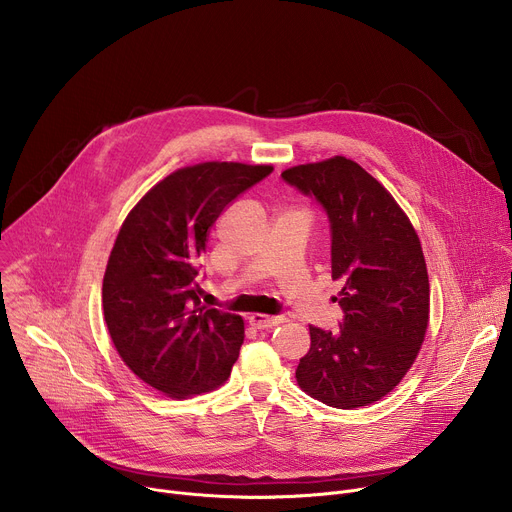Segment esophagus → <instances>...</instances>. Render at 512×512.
<instances>
[{
  "label": "esophagus",
  "instance_id": "esophagus-1",
  "mask_svg": "<svg viewBox=\"0 0 512 512\" xmlns=\"http://www.w3.org/2000/svg\"><path fill=\"white\" fill-rule=\"evenodd\" d=\"M283 316H263V314H253L249 318V324L257 330H267V328H275L279 324H283Z\"/></svg>",
  "mask_w": 512,
  "mask_h": 512
}]
</instances>
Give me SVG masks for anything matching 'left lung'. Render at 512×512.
I'll return each mask as SVG.
<instances>
[{"mask_svg":"<svg viewBox=\"0 0 512 512\" xmlns=\"http://www.w3.org/2000/svg\"><path fill=\"white\" fill-rule=\"evenodd\" d=\"M281 178L326 212L332 279L342 281L340 328L310 326L296 379L330 407L371 405L399 385L425 338L429 281L419 237L395 198L352 160L296 166Z\"/></svg>","mask_w":512,"mask_h":512,"instance_id":"1","label":"left lung"}]
</instances>
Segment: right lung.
<instances>
[{
    "instance_id": "obj_1",
    "label": "right lung",
    "mask_w": 512,
    "mask_h": 512,
    "mask_svg": "<svg viewBox=\"0 0 512 512\" xmlns=\"http://www.w3.org/2000/svg\"><path fill=\"white\" fill-rule=\"evenodd\" d=\"M271 166L206 162L182 168L129 212L103 277V312L127 367L184 399L223 385L245 338L241 316L200 304V255L223 210Z\"/></svg>"
}]
</instances>
